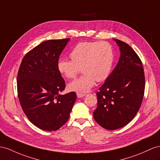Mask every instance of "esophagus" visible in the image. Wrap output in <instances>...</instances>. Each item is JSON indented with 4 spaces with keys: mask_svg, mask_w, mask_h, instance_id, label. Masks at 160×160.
Masks as SVG:
<instances>
[{
    "mask_svg": "<svg viewBox=\"0 0 160 160\" xmlns=\"http://www.w3.org/2000/svg\"><path fill=\"white\" fill-rule=\"evenodd\" d=\"M84 96H85L84 94L77 93V97H78V98H82V97H84Z\"/></svg>",
    "mask_w": 160,
    "mask_h": 160,
    "instance_id": "34e87169",
    "label": "esophagus"
}]
</instances>
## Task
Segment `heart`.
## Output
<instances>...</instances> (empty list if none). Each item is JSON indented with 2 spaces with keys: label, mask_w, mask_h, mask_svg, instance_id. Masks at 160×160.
I'll use <instances>...</instances> for the list:
<instances>
[{
  "label": "heart",
  "mask_w": 160,
  "mask_h": 160,
  "mask_svg": "<svg viewBox=\"0 0 160 160\" xmlns=\"http://www.w3.org/2000/svg\"><path fill=\"white\" fill-rule=\"evenodd\" d=\"M72 59H60L57 69L67 78H74L80 68L84 74L68 84L69 91L78 93L88 92L97 82L104 81L111 73L114 62L112 45L106 42H83L70 52Z\"/></svg>",
  "instance_id": "heart-1"
}]
</instances>
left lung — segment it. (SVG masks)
Wrapping results in <instances>:
<instances>
[{"label": "left lung", "instance_id": "left-lung-1", "mask_svg": "<svg viewBox=\"0 0 160 160\" xmlns=\"http://www.w3.org/2000/svg\"><path fill=\"white\" fill-rule=\"evenodd\" d=\"M120 48L116 68L97 92L94 119L103 128L116 130L132 120L140 108L145 92V73L138 56L128 44L113 39Z\"/></svg>", "mask_w": 160, "mask_h": 160}]
</instances>
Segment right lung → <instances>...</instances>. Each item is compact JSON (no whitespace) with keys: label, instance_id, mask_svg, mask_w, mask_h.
<instances>
[{"label":"right lung","instance_id":"add662e5","mask_svg":"<svg viewBox=\"0 0 160 160\" xmlns=\"http://www.w3.org/2000/svg\"><path fill=\"white\" fill-rule=\"evenodd\" d=\"M69 38L44 41L24 56L18 73V93L23 111L40 129L54 131L69 119L76 94L61 95L63 78L57 69Z\"/></svg>","mask_w":160,"mask_h":160}]
</instances>
